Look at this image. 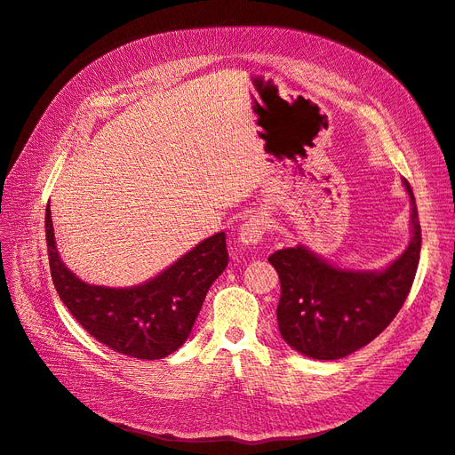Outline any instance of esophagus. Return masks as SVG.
I'll list each match as a JSON object with an SVG mask.
<instances>
[{
  "instance_id": "obj_1",
  "label": "esophagus",
  "mask_w": 455,
  "mask_h": 455,
  "mask_svg": "<svg viewBox=\"0 0 455 455\" xmlns=\"http://www.w3.org/2000/svg\"><path fill=\"white\" fill-rule=\"evenodd\" d=\"M267 217L263 213L250 215L244 223L240 225L238 240L246 246H258L267 232Z\"/></svg>"
}]
</instances>
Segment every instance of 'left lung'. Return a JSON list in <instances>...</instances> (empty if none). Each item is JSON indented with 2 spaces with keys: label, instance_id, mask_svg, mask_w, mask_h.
Returning a JSON list of instances; mask_svg holds the SVG:
<instances>
[{
  "label": "left lung",
  "instance_id": "obj_1",
  "mask_svg": "<svg viewBox=\"0 0 455 455\" xmlns=\"http://www.w3.org/2000/svg\"><path fill=\"white\" fill-rule=\"evenodd\" d=\"M413 236L407 250L382 271L335 267L304 246L269 256L281 279L277 322L294 351L318 361H335L371 343L392 323L415 281L420 253V225L413 189Z\"/></svg>",
  "mask_w": 455,
  "mask_h": 455
}]
</instances>
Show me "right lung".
<instances>
[{"mask_svg":"<svg viewBox=\"0 0 455 455\" xmlns=\"http://www.w3.org/2000/svg\"><path fill=\"white\" fill-rule=\"evenodd\" d=\"M46 244L52 281L83 330L112 351L145 361L172 355L186 343L209 287L228 263L225 232H217L143 284L130 289L89 284L63 266L50 205Z\"/></svg>","mask_w":455,"mask_h":455,"instance_id":"add662e5","label":"right lung"}]
</instances>
